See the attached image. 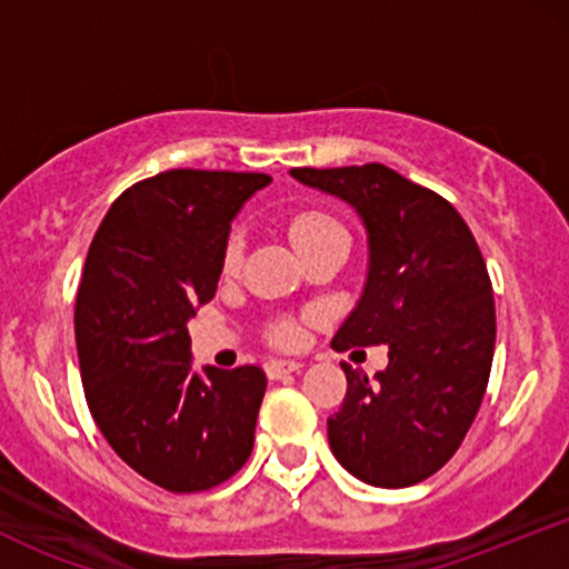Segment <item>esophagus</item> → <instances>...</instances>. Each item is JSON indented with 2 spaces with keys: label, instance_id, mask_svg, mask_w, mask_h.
Instances as JSON below:
<instances>
[{
  "label": "esophagus",
  "instance_id": "1",
  "mask_svg": "<svg viewBox=\"0 0 569 569\" xmlns=\"http://www.w3.org/2000/svg\"><path fill=\"white\" fill-rule=\"evenodd\" d=\"M302 369V363L293 361V358H270V361L264 363V371L270 380H280V377L291 375V371H299Z\"/></svg>",
  "mask_w": 569,
  "mask_h": 569
}]
</instances>
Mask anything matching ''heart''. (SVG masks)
<instances>
[{"label":"heart","mask_w":569,"mask_h":569,"mask_svg":"<svg viewBox=\"0 0 569 569\" xmlns=\"http://www.w3.org/2000/svg\"><path fill=\"white\" fill-rule=\"evenodd\" d=\"M291 240L297 243L299 251H305V248L321 243V240H329V238H337V234H348L345 232V227L339 224V221L331 217V213L326 211H302L297 213V217L291 219ZM243 248H246V234L240 230H232L230 238H227V246H224V267L227 270H234V267L240 264V259H243ZM299 323L291 321V318H280V321L270 323V329H267V337H270V342L280 345V348H291V345L299 342Z\"/></svg>","instance_id":"obj_1"}]
</instances>
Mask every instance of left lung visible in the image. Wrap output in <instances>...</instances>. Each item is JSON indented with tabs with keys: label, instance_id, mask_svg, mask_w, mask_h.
Wrapping results in <instances>:
<instances>
[{
	"label": "left lung",
	"instance_id": "left-lung-1",
	"mask_svg": "<svg viewBox=\"0 0 569 569\" xmlns=\"http://www.w3.org/2000/svg\"><path fill=\"white\" fill-rule=\"evenodd\" d=\"M291 176L348 200L369 232L367 289L331 348L388 345L375 380L342 363L331 452L371 487L426 481L460 449L492 369L495 299L479 243L452 202L382 162Z\"/></svg>",
	"mask_w": 569,
	"mask_h": 569
}]
</instances>
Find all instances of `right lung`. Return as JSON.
Instances as JSON below:
<instances>
[{"label": "right lung", "mask_w": 569, "mask_h": 569, "mask_svg": "<svg viewBox=\"0 0 569 569\" xmlns=\"http://www.w3.org/2000/svg\"><path fill=\"white\" fill-rule=\"evenodd\" d=\"M270 181L194 168L136 181L84 259L74 335L90 415L109 447L168 492L224 485L251 457L264 371L194 375L187 321L217 293L234 213Z\"/></svg>", "instance_id": "right-lung-1"}]
</instances>
